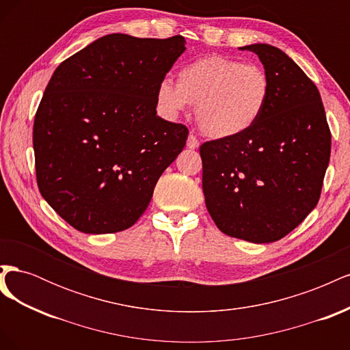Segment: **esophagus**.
<instances>
[{
    "instance_id": "1",
    "label": "esophagus",
    "mask_w": 350,
    "mask_h": 350,
    "mask_svg": "<svg viewBox=\"0 0 350 350\" xmlns=\"http://www.w3.org/2000/svg\"><path fill=\"white\" fill-rule=\"evenodd\" d=\"M200 146V142L197 140V137L194 134H189L188 135V140H187V147L188 149H197Z\"/></svg>"
}]
</instances>
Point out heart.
Listing matches in <instances>:
<instances>
[{"label":"heart","instance_id":"b5f03b06","mask_svg":"<svg viewBox=\"0 0 350 350\" xmlns=\"http://www.w3.org/2000/svg\"><path fill=\"white\" fill-rule=\"evenodd\" d=\"M270 77L261 66L221 55L194 59L178 71V84L163 79L156 90L159 109L169 118L197 105L196 118L207 135L230 139L260 120L270 96Z\"/></svg>","mask_w":350,"mask_h":350}]
</instances>
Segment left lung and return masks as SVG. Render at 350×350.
<instances>
[{
	"mask_svg": "<svg viewBox=\"0 0 350 350\" xmlns=\"http://www.w3.org/2000/svg\"><path fill=\"white\" fill-rule=\"evenodd\" d=\"M258 55L270 96L248 131L200 146L206 207L224 234L279 241L310 215L321 196L332 133L320 92L276 46H243Z\"/></svg>",
	"mask_w": 350,
	"mask_h": 350,
	"instance_id": "1",
	"label": "left lung"
}]
</instances>
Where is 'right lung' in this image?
Masks as SVG:
<instances>
[{
	"mask_svg": "<svg viewBox=\"0 0 350 350\" xmlns=\"http://www.w3.org/2000/svg\"><path fill=\"white\" fill-rule=\"evenodd\" d=\"M183 36L112 33L62 61L33 122L36 183L84 234L133 226L188 129L156 115V90L185 51Z\"/></svg>",
	"mask_w": 350,
	"mask_h": 350,
	"instance_id": "1",
	"label": "right lung"
}]
</instances>
